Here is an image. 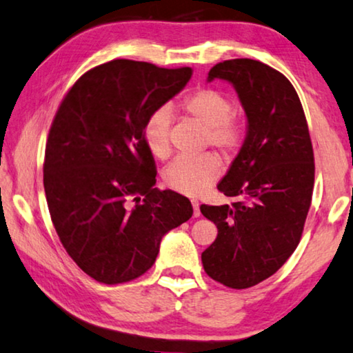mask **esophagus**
Returning a JSON list of instances; mask_svg holds the SVG:
<instances>
[{
	"mask_svg": "<svg viewBox=\"0 0 353 353\" xmlns=\"http://www.w3.org/2000/svg\"><path fill=\"white\" fill-rule=\"evenodd\" d=\"M192 205H193V215L194 216H199L201 215V210H199V203L196 199H192Z\"/></svg>",
	"mask_w": 353,
	"mask_h": 353,
	"instance_id": "1",
	"label": "esophagus"
}]
</instances>
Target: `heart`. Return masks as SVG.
<instances>
[{
	"label": "heart",
	"mask_w": 353,
	"mask_h": 353,
	"mask_svg": "<svg viewBox=\"0 0 353 353\" xmlns=\"http://www.w3.org/2000/svg\"><path fill=\"white\" fill-rule=\"evenodd\" d=\"M181 111L205 127V143L212 144L226 159H234L242 149L247 128L232 113V100L220 89L199 88L182 99ZM172 114L160 106L144 122V144L155 159L165 160L171 154L170 127ZM221 172V161L215 154L177 157L163 172L168 187L177 193L196 196L214 183Z\"/></svg>",
	"instance_id": "b5f03b06"
}]
</instances>
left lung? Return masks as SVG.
Returning a JSON list of instances; mask_svg holds the SVG:
<instances>
[{
	"label": "left lung",
	"instance_id": "8db88e82",
	"mask_svg": "<svg viewBox=\"0 0 353 353\" xmlns=\"http://www.w3.org/2000/svg\"><path fill=\"white\" fill-rule=\"evenodd\" d=\"M236 88L248 119L247 138L218 190L232 205H201L218 236L201 259L207 275L232 289L264 281L301 239L314 188V152L303 106L281 72L242 58L214 65L207 81Z\"/></svg>",
	"mask_w": 353,
	"mask_h": 353
}]
</instances>
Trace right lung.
Instances as JSON below:
<instances>
[{
	"label": "right lung",
	"instance_id": "1",
	"mask_svg": "<svg viewBox=\"0 0 353 353\" xmlns=\"http://www.w3.org/2000/svg\"><path fill=\"white\" fill-rule=\"evenodd\" d=\"M190 78V67L113 59L78 78L56 111L43 161L50 216L67 254L99 283L146 273L161 237L193 215L185 196L154 188L143 138L150 113Z\"/></svg>",
	"mask_w": 353,
	"mask_h": 353
}]
</instances>
